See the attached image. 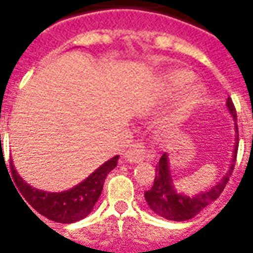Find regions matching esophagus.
Returning <instances> with one entry per match:
<instances>
[{"instance_id":"1","label":"esophagus","mask_w":253,"mask_h":253,"mask_svg":"<svg viewBox=\"0 0 253 253\" xmlns=\"http://www.w3.org/2000/svg\"><path fill=\"white\" fill-rule=\"evenodd\" d=\"M145 158V149L141 144H133L125 154V159L128 163H140Z\"/></svg>"}]
</instances>
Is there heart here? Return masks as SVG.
<instances>
[{
    "instance_id": "heart-1",
    "label": "heart",
    "mask_w": 253,
    "mask_h": 253,
    "mask_svg": "<svg viewBox=\"0 0 253 253\" xmlns=\"http://www.w3.org/2000/svg\"><path fill=\"white\" fill-rule=\"evenodd\" d=\"M195 75L185 70V69H177L169 72L163 79V94L165 97H176L181 91L185 90L190 84L194 82ZM205 95V87L202 84H194L184 94L180 104V112L190 113L201 102V99Z\"/></svg>"
}]
</instances>
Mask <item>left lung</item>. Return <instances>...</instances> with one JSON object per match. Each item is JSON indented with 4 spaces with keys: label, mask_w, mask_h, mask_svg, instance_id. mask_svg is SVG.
I'll return each instance as SVG.
<instances>
[{
    "label": "left lung",
    "mask_w": 253,
    "mask_h": 253,
    "mask_svg": "<svg viewBox=\"0 0 253 253\" xmlns=\"http://www.w3.org/2000/svg\"><path fill=\"white\" fill-rule=\"evenodd\" d=\"M228 113L234 120V130H235V144L234 151H233V158L230 161V168L227 173L221 177V180L214 184L208 191H201L194 195H187L183 192L177 191L173 177L170 173V159L168 154H163L162 158L159 159V163L156 165V176L152 188L144 192L145 201L148 204L149 209L158 216L163 219L173 221H184L188 219H192L197 216L202 209L211 205L213 201H216L217 197L220 195L221 191L227 184L228 178L231 176L234 170L235 158H237V149H238V127H237V112H235L233 101L227 98Z\"/></svg>",
    "instance_id": "left-lung-1"
}]
</instances>
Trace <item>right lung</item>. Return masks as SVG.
Returning <instances> with one entry per match:
<instances>
[{"label":"right lung","mask_w":253,"mask_h":253,"mask_svg":"<svg viewBox=\"0 0 253 253\" xmlns=\"http://www.w3.org/2000/svg\"><path fill=\"white\" fill-rule=\"evenodd\" d=\"M118 159L119 155L113 156L109 161L102 163L98 169L94 170L82 183H79L70 190L61 192L44 191L27 184L19 176L12 161L11 173L15 180V184L20 190V194L28 201L29 205L40 213L41 216L58 223H75L87 217L94 209V205L97 204L98 198L102 192L105 178L111 170L116 168Z\"/></svg>","instance_id":"right-lung-1"}]
</instances>
